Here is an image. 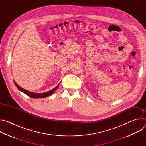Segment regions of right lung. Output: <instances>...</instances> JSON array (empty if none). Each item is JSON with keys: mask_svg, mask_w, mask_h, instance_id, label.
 <instances>
[{"mask_svg": "<svg viewBox=\"0 0 146 146\" xmlns=\"http://www.w3.org/2000/svg\"><path fill=\"white\" fill-rule=\"evenodd\" d=\"M14 82V84L16 86V87H17V88L20 91L23 92V93L25 94L26 95H27L28 96H29V97L31 98H44L47 96H48L50 95H51V94H52L58 88L59 84L56 87H55L54 89H52V90L51 91H49L48 92H44V93H35V92H30V91H28L24 88H23L22 87H21L19 86H18L17 83Z\"/></svg>", "mask_w": 146, "mask_h": 146, "instance_id": "obj_1", "label": "right lung"}]
</instances>
